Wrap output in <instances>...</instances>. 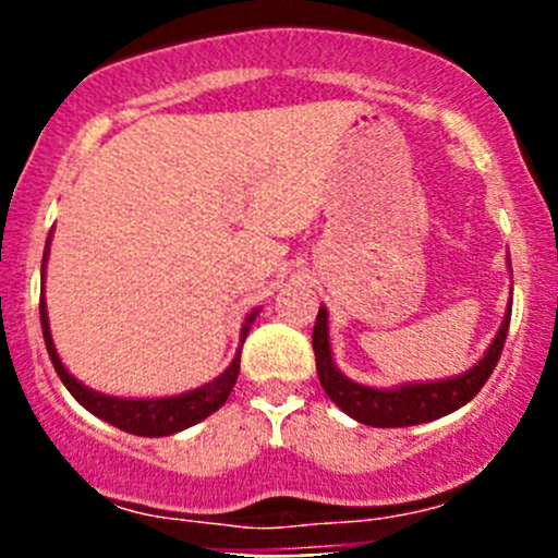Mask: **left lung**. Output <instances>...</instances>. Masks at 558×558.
Returning a JSON list of instances; mask_svg holds the SVG:
<instances>
[{"label":"left lung","mask_w":558,"mask_h":558,"mask_svg":"<svg viewBox=\"0 0 558 558\" xmlns=\"http://www.w3.org/2000/svg\"><path fill=\"white\" fill-rule=\"evenodd\" d=\"M510 267V258H508ZM510 311H513V291H510L508 311H505L502 326L494 335L492 345L481 356V362L472 364L466 373L453 375V378L440 380H424V384H399L393 388H375L351 380L337 369L335 359H331L329 345V313L320 305L318 318L313 326V351H315V369H318V380L324 391L329 393L331 402L351 415L353 421L367 426H413V424H429V421L442 418V415L453 413L461 404L470 402L483 384L492 378L494 367L502 353L505 337H508Z\"/></svg>","instance_id":"left-lung-1"}]
</instances>
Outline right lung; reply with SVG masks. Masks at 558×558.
Returning <instances> with one entry per match:
<instances>
[{
  "label": "right lung",
  "mask_w": 558,
  "mask_h": 558,
  "mask_svg": "<svg viewBox=\"0 0 558 558\" xmlns=\"http://www.w3.org/2000/svg\"><path fill=\"white\" fill-rule=\"evenodd\" d=\"M50 253V234L48 243H45L43 253V278H45V262H48ZM258 307L253 313H247L243 329H240V348L234 353L232 364L218 375L210 384L194 388V391L174 393V397H110V393L94 391V388L83 386L75 375H70V369L61 364L59 351L53 345V337H50V324H48V305H45V294L39 300V324H43V337L45 348H48V356L53 362L56 373H59L61 384L66 386V391L88 410L97 418L107 421V424L118 426V429L129 432V435L137 437H167L178 435V432L189 429V426L199 424L207 415L216 413L223 402L232 393L234 384H238L240 375V353H243V342L251 331V324L256 320Z\"/></svg>",
  "instance_id": "obj_1"
}]
</instances>
